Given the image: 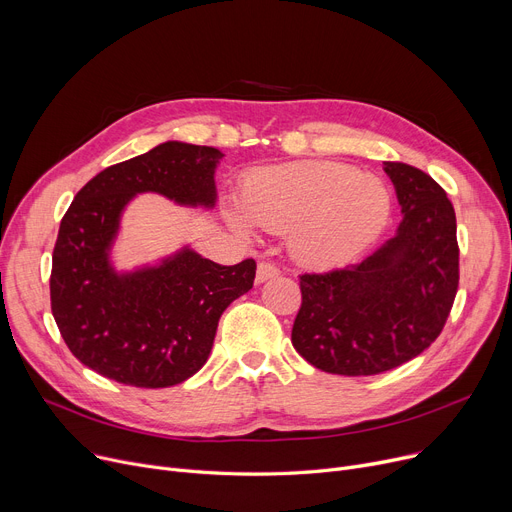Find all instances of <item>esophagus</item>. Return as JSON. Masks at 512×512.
Segmentation results:
<instances>
[{"instance_id":"obj_1","label":"esophagus","mask_w":512,"mask_h":512,"mask_svg":"<svg viewBox=\"0 0 512 512\" xmlns=\"http://www.w3.org/2000/svg\"><path fill=\"white\" fill-rule=\"evenodd\" d=\"M278 274H280V272H278V267H276L274 263H270V261H259L255 282H257V284H261V282H265V280L276 278Z\"/></svg>"}]
</instances>
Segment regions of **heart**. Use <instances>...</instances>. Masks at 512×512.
Masks as SVG:
<instances>
[{
    "label": "heart",
    "instance_id": "heart-1",
    "mask_svg": "<svg viewBox=\"0 0 512 512\" xmlns=\"http://www.w3.org/2000/svg\"><path fill=\"white\" fill-rule=\"evenodd\" d=\"M251 220L270 232H292V249L311 265H340L380 236L390 218L384 182L336 161H297L263 170L242 188ZM240 232L245 213L230 211Z\"/></svg>",
    "mask_w": 512,
    "mask_h": 512
}]
</instances>
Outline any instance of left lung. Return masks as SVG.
<instances>
[{"mask_svg":"<svg viewBox=\"0 0 512 512\" xmlns=\"http://www.w3.org/2000/svg\"><path fill=\"white\" fill-rule=\"evenodd\" d=\"M402 222L382 249L342 270L303 274L292 346L313 367L375 375L421 355L450 315L459 288L456 215L425 172L386 161Z\"/></svg>","mask_w":512,"mask_h":512,"instance_id":"left-lung-1","label":"left lung"}]
</instances>
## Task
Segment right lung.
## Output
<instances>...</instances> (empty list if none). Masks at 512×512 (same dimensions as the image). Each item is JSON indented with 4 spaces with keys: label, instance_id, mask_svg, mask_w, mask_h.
Returning a JSON list of instances; mask_svg holds the SVG:
<instances>
[{
    "label": "right lung",
    "instance_id": "right-lung-1",
    "mask_svg": "<svg viewBox=\"0 0 512 512\" xmlns=\"http://www.w3.org/2000/svg\"><path fill=\"white\" fill-rule=\"evenodd\" d=\"M222 157L213 147L161 143L99 172L64 213L51 257V313L70 353L103 378L137 388L188 380L205 365L226 307L253 288L255 259L220 265L184 247L130 274L110 263L134 195L213 207Z\"/></svg>",
    "mask_w": 512,
    "mask_h": 512
}]
</instances>
